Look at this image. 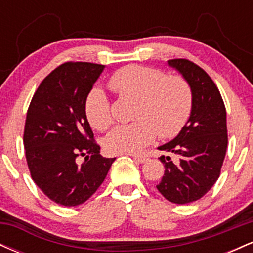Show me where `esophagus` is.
<instances>
[{"instance_id": "esophagus-1", "label": "esophagus", "mask_w": 253, "mask_h": 253, "mask_svg": "<svg viewBox=\"0 0 253 253\" xmlns=\"http://www.w3.org/2000/svg\"><path fill=\"white\" fill-rule=\"evenodd\" d=\"M133 158H134V161L135 162H138V163H140V164H143V163H145V162L147 161V157L146 156H133Z\"/></svg>"}]
</instances>
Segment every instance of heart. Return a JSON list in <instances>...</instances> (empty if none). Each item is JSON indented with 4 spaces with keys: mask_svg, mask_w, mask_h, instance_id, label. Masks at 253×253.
Segmentation results:
<instances>
[{
    "mask_svg": "<svg viewBox=\"0 0 253 253\" xmlns=\"http://www.w3.org/2000/svg\"><path fill=\"white\" fill-rule=\"evenodd\" d=\"M108 86L123 97L135 98L133 123L115 126L104 138L112 153H135L155 140L157 133L168 139L177 135L189 118L193 91L182 76H165L158 69L127 65L110 76ZM85 115L97 130L113 123L110 101L102 89L95 88L85 100Z\"/></svg>",
    "mask_w": 253,
    "mask_h": 253,
    "instance_id": "1",
    "label": "heart"
}]
</instances>
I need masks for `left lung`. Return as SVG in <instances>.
Here are the masks:
<instances>
[{"label": "left lung", "mask_w": 253, "mask_h": 253, "mask_svg": "<svg viewBox=\"0 0 253 253\" xmlns=\"http://www.w3.org/2000/svg\"><path fill=\"white\" fill-rule=\"evenodd\" d=\"M168 65L189 83L193 107L181 132L158 147L178 161L159 157L165 171L157 189L168 201L185 205L201 199L219 178L227 149L226 109L215 83L200 66L188 59L168 60Z\"/></svg>", "instance_id": "obj_1"}]
</instances>
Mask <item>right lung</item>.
<instances>
[{"mask_svg":"<svg viewBox=\"0 0 253 253\" xmlns=\"http://www.w3.org/2000/svg\"><path fill=\"white\" fill-rule=\"evenodd\" d=\"M106 66L65 63L40 83L25 124L24 146L31 176L58 205H82L98 189L115 158L94 141L85 100ZM84 157L80 165L77 157Z\"/></svg>","mask_w":253,"mask_h":253,"instance_id":"obj_1","label":"right lung"}]
</instances>
